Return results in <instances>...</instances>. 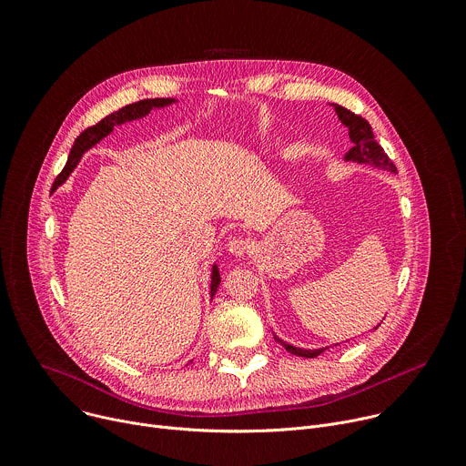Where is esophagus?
I'll use <instances>...</instances> for the list:
<instances>
[{
  "label": "esophagus",
  "mask_w": 466,
  "mask_h": 466,
  "mask_svg": "<svg viewBox=\"0 0 466 466\" xmlns=\"http://www.w3.org/2000/svg\"><path fill=\"white\" fill-rule=\"evenodd\" d=\"M251 249V242L244 237H237V238H231L229 244H228V251L233 255V257H242L246 253H249Z\"/></svg>",
  "instance_id": "esophagus-1"
}]
</instances>
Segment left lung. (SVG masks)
<instances>
[{
  "label": "left lung",
  "mask_w": 466,
  "mask_h": 466,
  "mask_svg": "<svg viewBox=\"0 0 466 466\" xmlns=\"http://www.w3.org/2000/svg\"><path fill=\"white\" fill-rule=\"evenodd\" d=\"M334 106L336 114H338V119L341 121V125L349 130V139L352 143L350 150L345 152L343 159L345 161H352V163H358V165H370L375 168H382V170H388V172H393L397 174V167L393 165V161L388 157V154L384 152V148L375 141V134H373V128H370V125L352 114L350 110L339 106V105H330ZM380 325V323H379ZM379 325L375 327V330L379 329ZM273 332V330H271ZM273 339L277 343H281L289 352L296 354V356H303V358H316L319 356L327 347H319V349H303V347H296V345H290L289 341L279 338L275 332H273ZM338 345V343H336Z\"/></svg>",
  "instance_id": "8db88e82"
}]
</instances>
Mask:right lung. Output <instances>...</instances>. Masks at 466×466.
Listing matches in <instances>:
<instances>
[{"instance_id":"1","label":"right lung","mask_w":466,"mask_h":466,"mask_svg":"<svg viewBox=\"0 0 466 466\" xmlns=\"http://www.w3.org/2000/svg\"><path fill=\"white\" fill-rule=\"evenodd\" d=\"M179 99H147V101H139V103H134V105H128L121 110H117L116 114H110L108 117H105L101 123H97L96 127L91 128H86L73 143L71 147V152H69V157H67V163L64 167V170L58 174V177L55 179L53 187H51V193H55L58 187H62V185L66 183V179L69 177V174L76 168V165L80 163L82 156L96 147L97 143H101L106 136L112 134L114 127H121L125 123H132V121H137V119H143L147 117L152 110H161V108H167L174 103H177ZM220 287V271H218V266L217 262H213L211 266V287H209V294H211V299L215 298L217 290Z\"/></svg>"}]
</instances>
